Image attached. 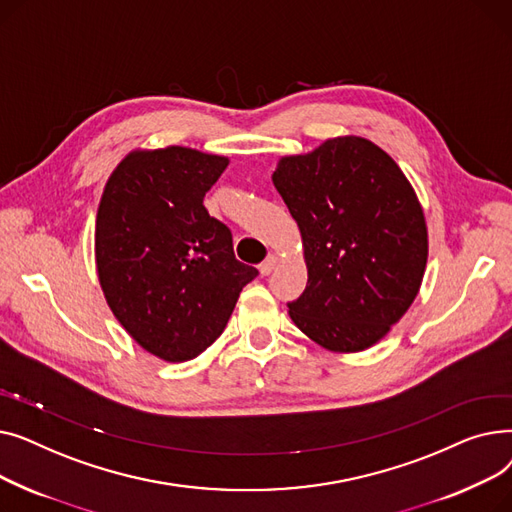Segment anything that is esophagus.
I'll use <instances>...</instances> for the list:
<instances>
[{
	"label": "esophagus",
	"mask_w": 512,
	"mask_h": 512,
	"mask_svg": "<svg viewBox=\"0 0 512 512\" xmlns=\"http://www.w3.org/2000/svg\"><path fill=\"white\" fill-rule=\"evenodd\" d=\"M276 263H278V259H276L274 255H270V257H267L265 261H261V265H259V272H261V276L272 274V272H274V267H276Z\"/></svg>",
	"instance_id": "esophagus-1"
}]
</instances>
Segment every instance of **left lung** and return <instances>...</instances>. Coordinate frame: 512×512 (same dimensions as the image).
I'll return each instance as SVG.
<instances>
[{"mask_svg":"<svg viewBox=\"0 0 512 512\" xmlns=\"http://www.w3.org/2000/svg\"><path fill=\"white\" fill-rule=\"evenodd\" d=\"M272 180L299 224L309 272L288 303L292 321L328 351H365L405 315L423 280L427 228L413 186L361 137L282 157Z\"/></svg>","mask_w":512,"mask_h":512,"instance_id":"left-lung-1","label":"left lung"}]
</instances>
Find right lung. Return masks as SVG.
<instances>
[{
  "label": "right lung",
  "instance_id": "obj_1",
  "mask_svg": "<svg viewBox=\"0 0 512 512\" xmlns=\"http://www.w3.org/2000/svg\"><path fill=\"white\" fill-rule=\"evenodd\" d=\"M226 166V157L186 147L132 151L105 184L99 282L124 330L164 361L195 359L218 340L242 286L259 276L203 205Z\"/></svg>",
  "mask_w": 512,
  "mask_h": 512
}]
</instances>
